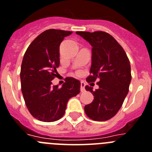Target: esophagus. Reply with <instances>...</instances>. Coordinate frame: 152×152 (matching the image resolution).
I'll use <instances>...</instances> for the list:
<instances>
[{
  "mask_svg": "<svg viewBox=\"0 0 152 152\" xmlns=\"http://www.w3.org/2000/svg\"><path fill=\"white\" fill-rule=\"evenodd\" d=\"M80 91L82 93L85 91V83L83 82H81V83H80Z\"/></svg>",
  "mask_w": 152,
  "mask_h": 152,
  "instance_id": "34e87169",
  "label": "esophagus"
}]
</instances>
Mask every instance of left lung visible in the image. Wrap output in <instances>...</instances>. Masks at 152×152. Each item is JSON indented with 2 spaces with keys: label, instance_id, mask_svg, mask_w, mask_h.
Wrapping results in <instances>:
<instances>
[{
  "label": "left lung",
  "instance_id": "1",
  "mask_svg": "<svg viewBox=\"0 0 152 152\" xmlns=\"http://www.w3.org/2000/svg\"><path fill=\"white\" fill-rule=\"evenodd\" d=\"M92 46V62L88 83L98 80L99 89L85 86L94 100L85 106L90 119L104 121L110 119L121 107L128 94L131 80V65L121 45L112 35L104 31H76Z\"/></svg>",
  "mask_w": 152,
  "mask_h": 152
}]
</instances>
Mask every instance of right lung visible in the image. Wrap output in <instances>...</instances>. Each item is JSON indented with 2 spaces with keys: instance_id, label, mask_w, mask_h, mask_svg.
<instances>
[{
  "instance_id": "1",
  "label": "right lung",
  "mask_w": 152,
  "mask_h": 152,
  "mask_svg": "<svg viewBox=\"0 0 152 152\" xmlns=\"http://www.w3.org/2000/svg\"><path fill=\"white\" fill-rule=\"evenodd\" d=\"M72 31L48 29L31 43L23 57L21 83L25 104L33 117L53 122L64 115L67 102L80 92V82L68 77L61 88L52 86L58 76L59 46Z\"/></svg>"
}]
</instances>
